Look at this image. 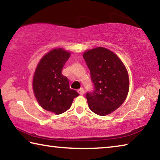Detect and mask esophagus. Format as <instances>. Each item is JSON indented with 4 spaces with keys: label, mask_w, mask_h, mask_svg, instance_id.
I'll return each instance as SVG.
<instances>
[{
    "label": "esophagus",
    "mask_w": 160,
    "mask_h": 160,
    "mask_svg": "<svg viewBox=\"0 0 160 160\" xmlns=\"http://www.w3.org/2000/svg\"><path fill=\"white\" fill-rule=\"evenodd\" d=\"M78 93H79L80 95H82V94H85V90L83 88H81L80 90H78Z\"/></svg>",
    "instance_id": "34e87169"
}]
</instances>
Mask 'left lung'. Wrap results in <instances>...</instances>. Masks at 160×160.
Here are the masks:
<instances>
[{"instance_id": "obj_1", "label": "left lung", "mask_w": 160, "mask_h": 160, "mask_svg": "<svg viewBox=\"0 0 160 160\" xmlns=\"http://www.w3.org/2000/svg\"><path fill=\"white\" fill-rule=\"evenodd\" d=\"M83 58L94 88L92 92L86 94L89 108L97 115L109 114L121 107L128 95L126 68L116 54L104 47L86 51Z\"/></svg>"}]
</instances>
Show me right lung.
Masks as SVG:
<instances>
[{
  "label": "right lung",
  "mask_w": 160,
  "mask_h": 160,
  "mask_svg": "<svg viewBox=\"0 0 160 160\" xmlns=\"http://www.w3.org/2000/svg\"><path fill=\"white\" fill-rule=\"evenodd\" d=\"M70 53L63 48H53L46 53L35 70L32 87L34 96L43 109L61 114L70 109L79 94L70 88L62 69Z\"/></svg>",
  "instance_id": "add662e5"
}]
</instances>
